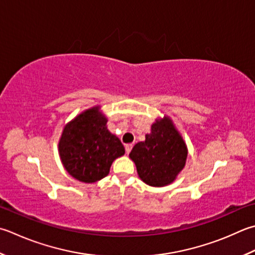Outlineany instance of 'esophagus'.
Returning <instances> with one entry per match:
<instances>
[{
	"mask_svg": "<svg viewBox=\"0 0 255 255\" xmlns=\"http://www.w3.org/2000/svg\"><path fill=\"white\" fill-rule=\"evenodd\" d=\"M125 149H126V153L128 154L129 152L131 151V149H132V144L131 143H129V144H126V147H125Z\"/></svg>",
	"mask_w": 255,
	"mask_h": 255,
	"instance_id": "obj_1",
	"label": "esophagus"
}]
</instances>
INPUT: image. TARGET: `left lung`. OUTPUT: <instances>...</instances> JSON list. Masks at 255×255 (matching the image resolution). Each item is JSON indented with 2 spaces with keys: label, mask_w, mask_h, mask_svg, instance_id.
I'll return each instance as SVG.
<instances>
[{
  "label": "left lung",
  "mask_w": 255,
  "mask_h": 255,
  "mask_svg": "<svg viewBox=\"0 0 255 255\" xmlns=\"http://www.w3.org/2000/svg\"><path fill=\"white\" fill-rule=\"evenodd\" d=\"M187 156L186 142L168 116L157 119L146 140L134 144L129 153L139 178L151 187H164L176 180Z\"/></svg>",
  "instance_id": "obj_1"
}]
</instances>
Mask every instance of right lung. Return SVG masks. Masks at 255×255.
Instances as JSON below:
<instances>
[{"mask_svg": "<svg viewBox=\"0 0 255 255\" xmlns=\"http://www.w3.org/2000/svg\"><path fill=\"white\" fill-rule=\"evenodd\" d=\"M106 124L107 118L96 106L79 114L63 129L59 157L67 172L79 181L101 180L109 173L115 159L125 154L122 141Z\"/></svg>", "mask_w": 255, "mask_h": 255, "instance_id": "1", "label": "right lung"}]
</instances>
